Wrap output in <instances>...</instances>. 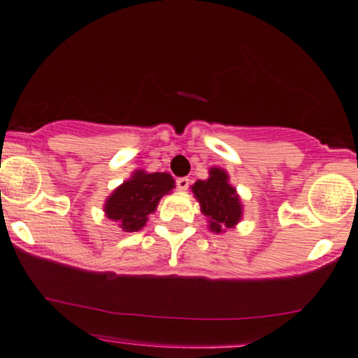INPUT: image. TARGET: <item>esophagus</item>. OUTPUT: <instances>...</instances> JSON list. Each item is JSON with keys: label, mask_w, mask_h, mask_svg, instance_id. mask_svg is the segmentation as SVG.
<instances>
[{"label": "esophagus", "mask_w": 358, "mask_h": 358, "mask_svg": "<svg viewBox=\"0 0 358 358\" xmlns=\"http://www.w3.org/2000/svg\"><path fill=\"white\" fill-rule=\"evenodd\" d=\"M188 187H190V180L185 178V176H182V178L176 180V188H178L180 192H185L188 190Z\"/></svg>", "instance_id": "obj_1"}]
</instances>
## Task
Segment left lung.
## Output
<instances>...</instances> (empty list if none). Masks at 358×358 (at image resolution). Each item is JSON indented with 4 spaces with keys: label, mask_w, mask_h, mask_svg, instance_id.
<instances>
[{
    "label": "left lung",
    "mask_w": 358,
    "mask_h": 358,
    "mask_svg": "<svg viewBox=\"0 0 358 358\" xmlns=\"http://www.w3.org/2000/svg\"><path fill=\"white\" fill-rule=\"evenodd\" d=\"M192 192L199 200L200 210L208 219V229L220 234L234 229L242 219V203L236 188L229 183L227 171L210 168L207 180H196Z\"/></svg>",
    "instance_id": "left-lung-1"
}]
</instances>
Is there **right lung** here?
I'll list each match as a JSON object with an SVG mask.
<instances>
[{"instance_id": "1", "label": "right lung", "mask_w": 358, "mask_h": 358, "mask_svg": "<svg viewBox=\"0 0 358 358\" xmlns=\"http://www.w3.org/2000/svg\"><path fill=\"white\" fill-rule=\"evenodd\" d=\"M173 188L175 180L170 173H146L145 170H136L108 196L104 203L106 217L119 222V227L124 232L141 231L162 196Z\"/></svg>"}]
</instances>
